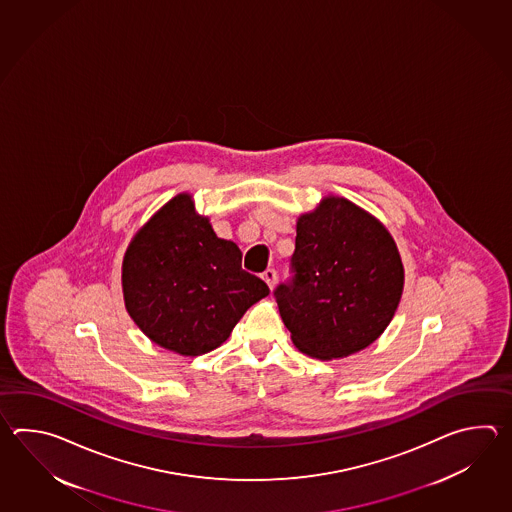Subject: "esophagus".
Wrapping results in <instances>:
<instances>
[{"instance_id": "obj_1", "label": "esophagus", "mask_w": 512, "mask_h": 512, "mask_svg": "<svg viewBox=\"0 0 512 512\" xmlns=\"http://www.w3.org/2000/svg\"><path fill=\"white\" fill-rule=\"evenodd\" d=\"M261 278H263V282L267 283L269 287H274V283H276V278H278V274H276V271L274 269H267V271L263 272L261 274Z\"/></svg>"}]
</instances>
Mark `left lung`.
Here are the masks:
<instances>
[{
	"label": "left lung",
	"instance_id": "obj_1",
	"mask_svg": "<svg viewBox=\"0 0 512 512\" xmlns=\"http://www.w3.org/2000/svg\"><path fill=\"white\" fill-rule=\"evenodd\" d=\"M291 280L274 289L294 346L342 359L381 337L401 302L403 261L379 219L329 196L296 223Z\"/></svg>",
	"mask_w": 512,
	"mask_h": 512
}]
</instances>
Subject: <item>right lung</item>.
Listing matches in <instances>:
<instances>
[{
  "label": "right lung",
  "instance_id": "add662e5",
  "mask_svg": "<svg viewBox=\"0 0 512 512\" xmlns=\"http://www.w3.org/2000/svg\"><path fill=\"white\" fill-rule=\"evenodd\" d=\"M122 293L142 333L185 357L219 348L245 311L269 294L241 269L234 241L216 236L190 194L170 199L131 240Z\"/></svg>",
  "mask_w": 512,
  "mask_h": 512
}]
</instances>
